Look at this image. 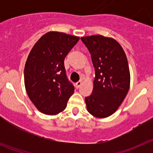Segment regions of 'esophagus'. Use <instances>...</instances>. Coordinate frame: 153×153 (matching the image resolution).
<instances>
[{
    "label": "esophagus",
    "mask_w": 153,
    "mask_h": 153,
    "mask_svg": "<svg viewBox=\"0 0 153 153\" xmlns=\"http://www.w3.org/2000/svg\"><path fill=\"white\" fill-rule=\"evenodd\" d=\"M81 84H82V81L81 80L78 81V82H76V88H79V86H81Z\"/></svg>",
    "instance_id": "1"
}]
</instances>
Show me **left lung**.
<instances>
[{"instance_id": "1", "label": "left lung", "mask_w": 153, "mask_h": 153, "mask_svg": "<svg viewBox=\"0 0 153 153\" xmlns=\"http://www.w3.org/2000/svg\"><path fill=\"white\" fill-rule=\"evenodd\" d=\"M81 40L91 55L95 68L93 89L85 97L89 113L106 118L117 111L129 91L128 61L123 49L116 40L102 35L83 36Z\"/></svg>"}]
</instances>
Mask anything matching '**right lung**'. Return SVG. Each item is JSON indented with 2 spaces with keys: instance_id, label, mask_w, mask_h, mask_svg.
I'll list each match as a JSON object with an SVG mask.
<instances>
[{
  "instance_id": "right-lung-1",
  "label": "right lung",
  "mask_w": 153,
  "mask_h": 153,
  "mask_svg": "<svg viewBox=\"0 0 153 153\" xmlns=\"http://www.w3.org/2000/svg\"><path fill=\"white\" fill-rule=\"evenodd\" d=\"M79 37L51 31L36 42L24 67V84L31 102L44 114L56 115L67 107L74 86L67 79L64 59Z\"/></svg>"
}]
</instances>
